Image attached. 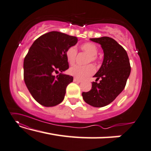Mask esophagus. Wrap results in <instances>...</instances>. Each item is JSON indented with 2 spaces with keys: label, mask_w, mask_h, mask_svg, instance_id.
I'll return each instance as SVG.
<instances>
[{
  "label": "esophagus",
  "mask_w": 151,
  "mask_h": 151,
  "mask_svg": "<svg viewBox=\"0 0 151 151\" xmlns=\"http://www.w3.org/2000/svg\"><path fill=\"white\" fill-rule=\"evenodd\" d=\"M73 81H75V82H76V83H81V80L78 79V78H74Z\"/></svg>",
  "instance_id": "1"
}]
</instances>
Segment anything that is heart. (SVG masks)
Instances as JSON below:
<instances>
[{
  "instance_id": "heart-1",
  "label": "heart",
  "mask_w": 151,
  "mask_h": 151,
  "mask_svg": "<svg viewBox=\"0 0 151 151\" xmlns=\"http://www.w3.org/2000/svg\"><path fill=\"white\" fill-rule=\"evenodd\" d=\"M81 50L89 55L87 58V63L96 62L97 60V55L98 52V47L92 42H85L81 45ZM76 54H77V49L76 47L72 46L66 50V57L67 61L70 64H73L75 62ZM95 73V68L91 64H88L86 66H80V65H75L69 69L70 75L75 76L76 78L83 79Z\"/></svg>"
}]
</instances>
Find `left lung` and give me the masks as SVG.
<instances>
[{"mask_svg":"<svg viewBox=\"0 0 151 151\" xmlns=\"http://www.w3.org/2000/svg\"><path fill=\"white\" fill-rule=\"evenodd\" d=\"M99 43L104 51L102 66L93 77L96 82L88 92H83L84 101L94 107H103L111 103L124 89L131 66L127 53L115 40L108 37L90 39ZM100 79V82L97 81Z\"/></svg>","mask_w":151,"mask_h":151,"instance_id":"1","label":"left lung"}]
</instances>
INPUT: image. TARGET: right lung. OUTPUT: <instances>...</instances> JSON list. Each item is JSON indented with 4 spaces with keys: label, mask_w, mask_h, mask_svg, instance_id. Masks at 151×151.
<instances>
[{
    "label": "right lung",
    "mask_w": 151,
    "mask_h": 151,
    "mask_svg": "<svg viewBox=\"0 0 151 151\" xmlns=\"http://www.w3.org/2000/svg\"><path fill=\"white\" fill-rule=\"evenodd\" d=\"M77 41L76 37L52 31L40 36L30 47L24 58V78L40 104L54 106L64 100L67 85L73 81L72 76L62 74L69 68L66 52Z\"/></svg>",
    "instance_id": "add662e5"
}]
</instances>
